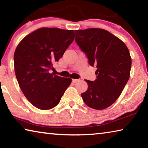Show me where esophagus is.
Wrapping results in <instances>:
<instances>
[{
  "label": "esophagus",
  "mask_w": 148,
  "mask_h": 148,
  "mask_svg": "<svg viewBox=\"0 0 148 148\" xmlns=\"http://www.w3.org/2000/svg\"><path fill=\"white\" fill-rule=\"evenodd\" d=\"M79 79H72V82H73V83H76V82H77L79 81Z\"/></svg>",
  "instance_id": "34e87169"
}]
</instances>
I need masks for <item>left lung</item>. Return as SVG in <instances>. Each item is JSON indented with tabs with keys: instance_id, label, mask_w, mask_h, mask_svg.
<instances>
[{
	"instance_id": "obj_1",
	"label": "left lung",
	"mask_w": 148,
	"mask_h": 148,
	"mask_svg": "<svg viewBox=\"0 0 148 148\" xmlns=\"http://www.w3.org/2000/svg\"><path fill=\"white\" fill-rule=\"evenodd\" d=\"M75 34V41L89 64L97 68L96 79H85L88 89L81 96L91 108H106L116 102L129 79L132 62L129 49L121 40L104 29L77 30Z\"/></svg>"
}]
</instances>
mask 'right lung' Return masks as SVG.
<instances>
[{
	"instance_id": "add662e5",
	"label": "right lung",
	"mask_w": 148,
	"mask_h": 148,
	"mask_svg": "<svg viewBox=\"0 0 148 148\" xmlns=\"http://www.w3.org/2000/svg\"><path fill=\"white\" fill-rule=\"evenodd\" d=\"M74 39L72 30L41 28L22 40L14 53V69L19 86L37 108L56 106L71 83L70 77L50 73Z\"/></svg>"
}]
</instances>
